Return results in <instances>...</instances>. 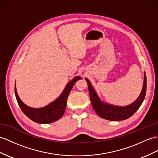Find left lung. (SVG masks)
I'll return each mask as SVG.
<instances>
[{"label": "left lung", "mask_w": 158, "mask_h": 158, "mask_svg": "<svg viewBox=\"0 0 158 158\" xmlns=\"http://www.w3.org/2000/svg\"><path fill=\"white\" fill-rule=\"evenodd\" d=\"M88 84V91H89L90 98L92 106L95 112L100 117L109 121H121L125 120L131 117L132 115L139 109L143 102L145 97L146 88H147V79H146L145 73H144V82L143 89L138 98L131 105L126 106H116L110 105H107L102 102L92 88L89 80L86 78Z\"/></svg>", "instance_id": "obj_1"}]
</instances>
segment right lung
Here are the masks:
<instances>
[{"label": "right lung", "instance_id": "1", "mask_svg": "<svg viewBox=\"0 0 158 158\" xmlns=\"http://www.w3.org/2000/svg\"><path fill=\"white\" fill-rule=\"evenodd\" d=\"M81 78L78 76L73 79L71 82H69L66 87L65 88L62 94L54 102L49 104L44 108L41 109H33L29 107L23 102L19 98L17 94L16 86H15V93L16 97L17 102L20 106L23 112L33 121L38 123L48 124L55 122L60 119L65 112L66 107V102L68 95L70 94L73 86L76 82L80 80Z\"/></svg>", "mask_w": 158, "mask_h": 158}]
</instances>
